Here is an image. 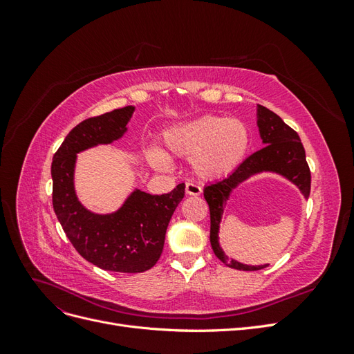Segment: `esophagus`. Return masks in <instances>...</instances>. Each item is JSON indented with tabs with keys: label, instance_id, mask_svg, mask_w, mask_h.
<instances>
[{
	"label": "esophagus",
	"instance_id": "esophagus-1",
	"mask_svg": "<svg viewBox=\"0 0 354 354\" xmlns=\"http://www.w3.org/2000/svg\"><path fill=\"white\" fill-rule=\"evenodd\" d=\"M186 194L192 196H199L202 194V187L189 181V183H186Z\"/></svg>",
	"mask_w": 354,
	"mask_h": 354
}]
</instances>
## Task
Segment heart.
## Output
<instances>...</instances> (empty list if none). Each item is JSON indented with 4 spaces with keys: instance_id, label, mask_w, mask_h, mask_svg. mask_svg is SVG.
Returning a JSON list of instances; mask_svg holds the SVG:
<instances>
[{
    "instance_id": "b5f03b06",
    "label": "heart",
    "mask_w": 354,
    "mask_h": 354,
    "mask_svg": "<svg viewBox=\"0 0 354 354\" xmlns=\"http://www.w3.org/2000/svg\"><path fill=\"white\" fill-rule=\"evenodd\" d=\"M167 152L190 158V168L202 180H218L236 168L248 152L250 131L238 118L205 115L169 127L162 134ZM156 168H165L168 158L156 147L147 151Z\"/></svg>"
}]
</instances>
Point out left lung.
I'll list each match as a JSON object with an SVG mask.
<instances>
[{
	"label": "left lung",
	"instance_id": "8db88e82",
	"mask_svg": "<svg viewBox=\"0 0 354 354\" xmlns=\"http://www.w3.org/2000/svg\"><path fill=\"white\" fill-rule=\"evenodd\" d=\"M257 125H259L264 147L246 158L230 176L203 189V198H205L209 207V241L212 251L217 255V259L226 266L245 272L261 270L267 264L248 266L236 260H229L227 255L221 250L218 242V230L223 211L232 190L236 189L242 181L260 173H276L288 178L299 189L304 198H308L310 183H312V176H310V168L306 160V151L298 134L292 128L286 125L281 116H277L274 112L261 104L257 108Z\"/></svg>",
	"mask_w": 354,
	"mask_h": 354
}]
</instances>
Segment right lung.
<instances>
[{
    "instance_id": "right-lung-1",
    "label": "right lung",
    "mask_w": 354,
    "mask_h": 354,
    "mask_svg": "<svg viewBox=\"0 0 354 354\" xmlns=\"http://www.w3.org/2000/svg\"><path fill=\"white\" fill-rule=\"evenodd\" d=\"M133 112L134 106H125L80 122L63 140L51 164L53 208L73 248L100 269L120 273H142L156 264L168 223L185 198L181 183L164 195L136 189L111 214L91 212L78 201L73 185L77 153L121 138Z\"/></svg>"
}]
</instances>
